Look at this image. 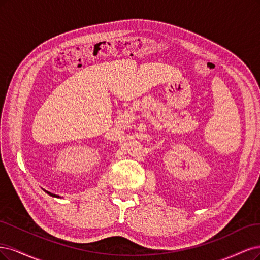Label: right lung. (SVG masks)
Returning a JSON list of instances; mask_svg holds the SVG:
<instances>
[{
	"instance_id": "right-lung-1",
	"label": "right lung",
	"mask_w": 260,
	"mask_h": 260,
	"mask_svg": "<svg viewBox=\"0 0 260 260\" xmlns=\"http://www.w3.org/2000/svg\"><path fill=\"white\" fill-rule=\"evenodd\" d=\"M47 193H48V194H51V196H53V197H57V196H55V194H52V193H49V192H47Z\"/></svg>"
}]
</instances>
